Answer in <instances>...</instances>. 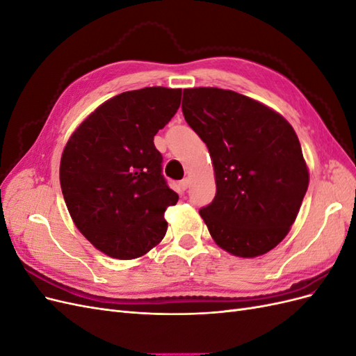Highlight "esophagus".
Instances as JSON below:
<instances>
[{
	"label": "esophagus",
	"instance_id": "esophagus-1",
	"mask_svg": "<svg viewBox=\"0 0 356 356\" xmlns=\"http://www.w3.org/2000/svg\"><path fill=\"white\" fill-rule=\"evenodd\" d=\"M179 186H181L182 190H187V188L190 187V178H184V179H182V181L179 182Z\"/></svg>",
	"mask_w": 356,
	"mask_h": 356
}]
</instances>
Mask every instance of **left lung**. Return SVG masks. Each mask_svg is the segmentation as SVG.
Returning <instances> with one entry per match:
<instances>
[{"instance_id": "1", "label": "left lung", "mask_w": 356, "mask_h": 356, "mask_svg": "<svg viewBox=\"0 0 356 356\" xmlns=\"http://www.w3.org/2000/svg\"><path fill=\"white\" fill-rule=\"evenodd\" d=\"M182 114L213 165L217 193L199 213L215 243L243 258L273 250L309 186L293 126L264 104L218 88L184 89Z\"/></svg>"}]
</instances>
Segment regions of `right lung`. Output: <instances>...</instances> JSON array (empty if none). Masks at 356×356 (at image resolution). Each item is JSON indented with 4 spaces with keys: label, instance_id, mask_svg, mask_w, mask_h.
Masks as SVG:
<instances>
[{
    "label": "right lung",
    "instance_id": "add662e5",
    "mask_svg": "<svg viewBox=\"0 0 356 356\" xmlns=\"http://www.w3.org/2000/svg\"><path fill=\"white\" fill-rule=\"evenodd\" d=\"M179 104L181 89L123 92L99 105L63 148L59 178L71 218L108 257L132 260L165 238V211L178 195L153 141Z\"/></svg>",
    "mask_w": 356,
    "mask_h": 356
}]
</instances>
